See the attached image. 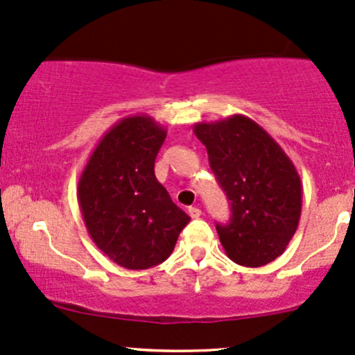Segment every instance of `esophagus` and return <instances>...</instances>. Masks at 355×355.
I'll list each match as a JSON object with an SVG mask.
<instances>
[{
  "label": "esophagus",
  "instance_id": "esophagus-1",
  "mask_svg": "<svg viewBox=\"0 0 355 355\" xmlns=\"http://www.w3.org/2000/svg\"><path fill=\"white\" fill-rule=\"evenodd\" d=\"M188 213H189V216H191V218H200V216H201V209L198 207H189Z\"/></svg>",
  "mask_w": 355,
  "mask_h": 355
}]
</instances>
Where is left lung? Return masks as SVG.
<instances>
[{
    "mask_svg": "<svg viewBox=\"0 0 355 355\" xmlns=\"http://www.w3.org/2000/svg\"><path fill=\"white\" fill-rule=\"evenodd\" d=\"M209 167L230 200L232 218L216 223L234 262L261 268L279 257L298 228L303 186L279 144L249 116L194 123Z\"/></svg>",
    "mask_w": 355,
    "mask_h": 355,
    "instance_id": "8db88e82",
    "label": "left lung"
}]
</instances>
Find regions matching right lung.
Masks as SVG:
<instances>
[{"instance_id":"obj_1","label":"right lung","mask_w":355,"mask_h":355,"mask_svg":"<svg viewBox=\"0 0 355 355\" xmlns=\"http://www.w3.org/2000/svg\"><path fill=\"white\" fill-rule=\"evenodd\" d=\"M166 128L152 116L116 121L94 147L78 182L87 234L125 269H148L173 254L189 216L154 173Z\"/></svg>"}]
</instances>
